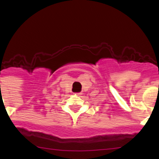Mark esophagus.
Returning a JSON list of instances; mask_svg holds the SVG:
<instances>
[{
	"mask_svg": "<svg viewBox=\"0 0 159 159\" xmlns=\"http://www.w3.org/2000/svg\"><path fill=\"white\" fill-rule=\"evenodd\" d=\"M75 95H80L81 93H80V92H76V93H75Z\"/></svg>",
	"mask_w": 159,
	"mask_h": 159,
	"instance_id": "1",
	"label": "esophagus"
}]
</instances>
